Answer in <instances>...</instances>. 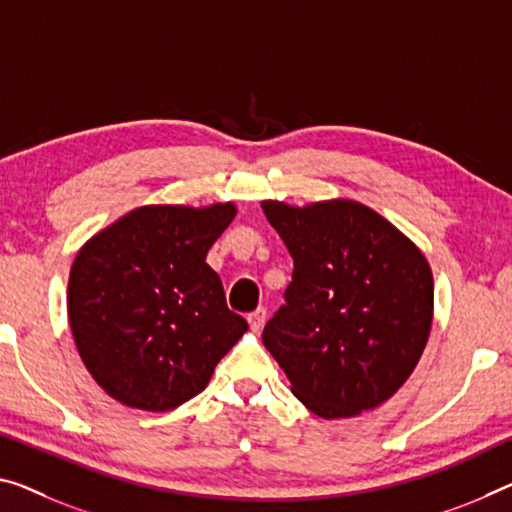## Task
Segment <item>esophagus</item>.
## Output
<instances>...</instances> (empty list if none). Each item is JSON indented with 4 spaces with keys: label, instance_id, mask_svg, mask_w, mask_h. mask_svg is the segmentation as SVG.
<instances>
[{
    "label": "esophagus",
    "instance_id": "1",
    "mask_svg": "<svg viewBox=\"0 0 512 512\" xmlns=\"http://www.w3.org/2000/svg\"><path fill=\"white\" fill-rule=\"evenodd\" d=\"M265 316H267L265 309H256L254 313H249V318H247L249 327L254 329V332H261L263 325H265Z\"/></svg>",
    "mask_w": 512,
    "mask_h": 512
}]
</instances>
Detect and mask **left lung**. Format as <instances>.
Here are the masks:
<instances>
[{
  "mask_svg": "<svg viewBox=\"0 0 512 512\" xmlns=\"http://www.w3.org/2000/svg\"><path fill=\"white\" fill-rule=\"evenodd\" d=\"M261 208L295 261L286 304L263 332L290 391L322 419H352L387 403L430 336L428 258L359 201L267 199Z\"/></svg>",
  "mask_w": 512,
  "mask_h": 512,
  "instance_id": "1",
  "label": "left lung"
}]
</instances>
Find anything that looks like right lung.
Returning <instances> with one entry per match:
<instances>
[{"mask_svg": "<svg viewBox=\"0 0 512 512\" xmlns=\"http://www.w3.org/2000/svg\"><path fill=\"white\" fill-rule=\"evenodd\" d=\"M238 215L151 203L91 235L68 277V322L98 387L121 405L169 412L208 387L247 320L229 311L208 249Z\"/></svg>", "mask_w": 512, "mask_h": 512, "instance_id": "add662e5", "label": "right lung"}]
</instances>
